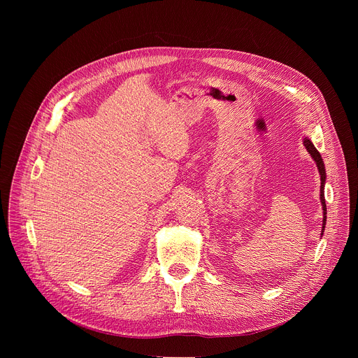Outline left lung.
<instances>
[{
    "label": "left lung",
    "mask_w": 358,
    "mask_h": 358,
    "mask_svg": "<svg viewBox=\"0 0 358 358\" xmlns=\"http://www.w3.org/2000/svg\"><path fill=\"white\" fill-rule=\"evenodd\" d=\"M303 144L306 147V150L309 151V155L312 156V159L315 160L316 166H317V170H319V174H320V202H322V208H323V227H322V235L324 232V228H326V221H327V208H326V201H324V184H326V169H324V163H323V159L320 156V152L317 151V148L315 147V144L312 143V140L309 137H304L303 138Z\"/></svg>",
    "instance_id": "8db88e82"
}]
</instances>
